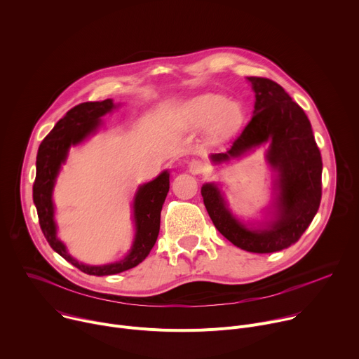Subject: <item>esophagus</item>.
I'll return each mask as SVG.
<instances>
[{
  "label": "esophagus",
  "instance_id": "34e87169",
  "mask_svg": "<svg viewBox=\"0 0 359 359\" xmlns=\"http://www.w3.org/2000/svg\"><path fill=\"white\" fill-rule=\"evenodd\" d=\"M206 170H208L206 163H203L198 159H193L191 162H189V172L191 175H201V173H204Z\"/></svg>",
  "mask_w": 359,
  "mask_h": 359
}]
</instances>
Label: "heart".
I'll return each mask as SVG.
<instances>
[{"label": "heart", "instance_id": "b5f03b06", "mask_svg": "<svg viewBox=\"0 0 359 359\" xmlns=\"http://www.w3.org/2000/svg\"><path fill=\"white\" fill-rule=\"evenodd\" d=\"M244 114L237 102L220 93H203L189 99L180 111V123L187 130L206 128L213 142L230 137L243 123Z\"/></svg>", "mask_w": 359, "mask_h": 359}]
</instances>
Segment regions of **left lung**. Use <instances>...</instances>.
Segmentation results:
<instances>
[{
  "label": "left lung",
  "instance_id": "obj_1",
  "mask_svg": "<svg viewBox=\"0 0 359 359\" xmlns=\"http://www.w3.org/2000/svg\"><path fill=\"white\" fill-rule=\"evenodd\" d=\"M255 93L252 118L224 153H213L215 165L229 163L267 144L273 170L270 219L244 222L229 208L219 183L201 186L204 206L216 229L234 245L250 252H274L302 236L318 212L323 161L311 123L297 102L274 81L248 76Z\"/></svg>",
  "mask_w": 359,
  "mask_h": 359
}]
</instances>
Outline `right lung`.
Here are the masks:
<instances>
[{"label": "right lung", "instance_id": "right-lung-1", "mask_svg": "<svg viewBox=\"0 0 359 359\" xmlns=\"http://www.w3.org/2000/svg\"><path fill=\"white\" fill-rule=\"evenodd\" d=\"M115 108L116 105L112 99L85 102V104L76 105L68 111L54 129L46 135L39 144L36 155V176L32 187V197L41 230L54 251L89 276L118 274L136 267L147 257L159 236L161 212L169 191L170 175L168 170H163L158 177L137 187L132 203L135 236L130 250L119 262L104 266L79 263L68 252L67 245L58 238L53 194L61 168L68 159L69 149L81 144L89 136L95 135L102 125V116L112 112Z\"/></svg>", "mask_w": 359, "mask_h": 359}]
</instances>
